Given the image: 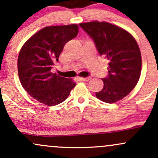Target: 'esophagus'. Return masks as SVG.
<instances>
[{
  "mask_svg": "<svg viewBox=\"0 0 158 158\" xmlns=\"http://www.w3.org/2000/svg\"><path fill=\"white\" fill-rule=\"evenodd\" d=\"M91 79V78H90V77H81V78H79V79H81V80H82V81H89L90 79Z\"/></svg>",
  "mask_w": 158,
  "mask_h": 158,
  "instance_id": "esophagus-1",
  "label": "esophagus"
}]
</instances>
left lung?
Segmentation results:
<instances>
[{
	"mask_svg": "<svg viewBox=\"0 0 158 158\" xmlns=\"http://www.w3.org/2000/svg\"><path fill=\"white\" fill-rule=\"evenodd\" d=\"M93 39L99 55L109 61L104 86L96 93L99 100L114 103L126 97L140 77V50L135 38L126 30L108 22L79 23Z\"/></svg>",
	"mask_w": 158,
	"mask_h": 158,
	"instance_id": "left-lung-1",
	"label": "left lung"
}]
</instances>
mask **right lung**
Segmentation results:
<instances>
[{
  "mask_svg": "<svg viewBox=\"0 0 158 158\" xmlns=\"http://www.w3.org/2000/svg\"><path fill=\"white\" fill-rule=\"evenodd\" d=\"M79 32L77 24L46 27L23 45L18 59L19 79L24 90L39 102L56 106L64 102L76 83L50 70L67 42Z\"/></svg>",
  "mask_w": 158,
  "mask_h": 158,
  "instance_id": "add662e5",
  "label": "right lung"
}]
</instances>
